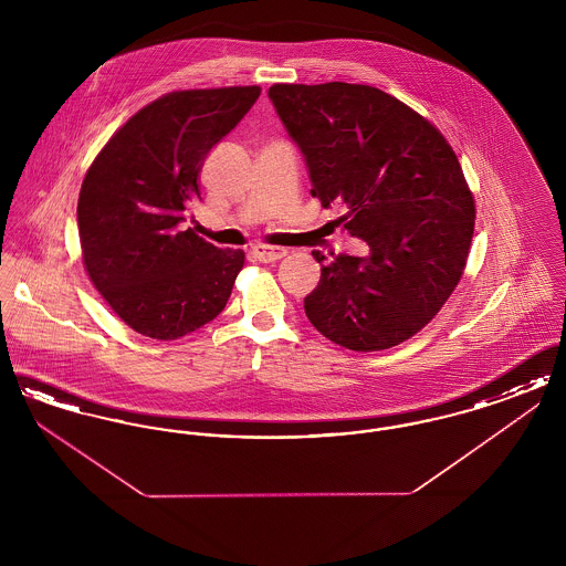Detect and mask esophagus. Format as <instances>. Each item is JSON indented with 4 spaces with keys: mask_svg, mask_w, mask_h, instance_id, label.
<instances>
[{
    "mask_svg": "<svg viewBox=\"0 0 566 566\" xmlns=\"http://www.w3.org/2000/svg\"><path fill=\"white\" fill-rule=\"evenodd\" d=\"M252 256L261 263H275L282 256H286V250L284 248H273V245H256V248H252Z\"/></svg>",
    "mask_w": 566,
    "mask_h": 566,
    "instance_id": "1",
    "label": "esophagus"
}]
</instances>
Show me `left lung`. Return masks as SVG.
I'll return each instance as SVG.
<instances>
[{
  "label": "left lung",
  "mask_w": 566,
  "mask_h": 566,
  "mask_svg": "<svg viewBox=\"0 0 566 566\" xmlns=\"http://www.w3.org/2000/svg\"><path fill=\"white\" fill-rule=\"evenodd\" d=\"M270 99L305 157L312 197L337 206L365 256L337 254L305 314L348 350H388L424 328L467 265L475 199L441 132L367 84H273ZM314 259L323 263L321 252Z\"/></svg>",
  "instance_id": "left-lung-1"
}]
</instances>
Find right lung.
<instances>
[{"label": "right lung", "mask_w": 566, "mask_h": 566, "mask_svg": "<svg viewBox=\"0 0 566 566\" xmlns=\"http://www.w3.org/2000/svg\"><path fill=\"white\" fill-rule=\"evenodd\" d=\"M261 86L190 88L144 106L91 163L78 197L82 263L112 312L171 342L224 310L243 250L180 231L208 153L254 106Z\"/></svg>", "instance_id": "obj_1"}]
</instances>
